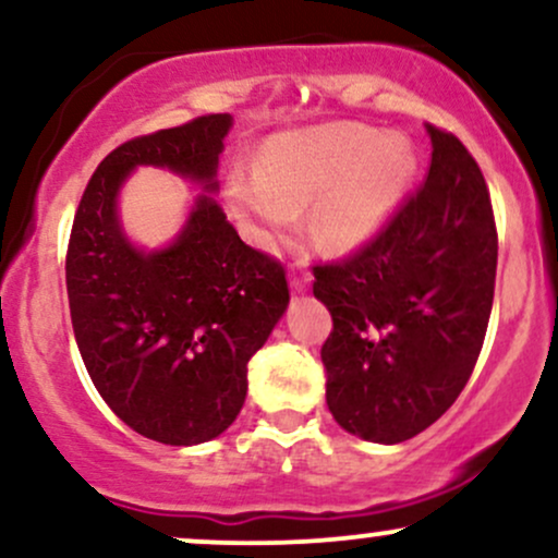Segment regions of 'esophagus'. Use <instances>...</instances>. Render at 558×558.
Here are the masks:
<instances>
[{
  "mask_svg": "<svg viewBox=\"0 0 558 558\" xmlns=\"http://www.w3.org/2000/svg\"><path fill=\"white\" fill-rule=\"evenodd\" d=\"M310 283H312V272L306 270L304 265L291 267V288H293V291H306Z\"/></svg>",
  "mask_w": 558,
  "mask_h": 558,
  "instance_id": "1",
  "label": "esophagus"
}]
</instances>
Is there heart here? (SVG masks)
<instances>
[{
  "label": "heart",
  "mask_w": 558,
  "mask_h": 558,
  "mask_svg": "<svg viewBox=\"0 0 558 558\" xmlns=\"http://www.w3.org/2000/svg\"><path fill=\"white\" fill-rule=\"evenodd\" d=\"M417 157L403 136H380L360 123H330L275 136L259 170L235 168L228 204L262 243L296 226L312 204L319 246L351 252L386 226L412 185Z\"/></svg>",
  "instance_id": "1"
}]
</instances>
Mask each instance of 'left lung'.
Wrapping results in <instances>:
<instances>
[{
    "instance_id": "left-lung-1",
    "label": "left lung",
    "mask_w": 558,
    "mask_h": 558,
    "mask_svg": "<svg viewBox=\"0 0 558 558\" xmlns=\"http://www.w3.org/2000/svg\"><path fill=\"white\" fill-rule=\"evenodd\" d=\"M425 183L356 254L317 265L325 399L338 425L401 444L459 399L483 349L498 235L483 172L453 133L427 125Z\"/></svg>"
}]
</instances>
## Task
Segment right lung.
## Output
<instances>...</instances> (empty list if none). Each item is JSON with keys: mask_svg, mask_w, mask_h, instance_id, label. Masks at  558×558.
<instances>
[{"mask_svg": "<svg viewBox=\"0 0 558 558\" xmlns=\"http://www.w3.org/2000/svg\"><path fill=\"white\" fill-rule=\"evenodd\" d=\"M230 125V114H204L120 144L70 230L65 280L83 364L107 407L157 444L196 446L233 425L248 360L288 306L283 265L246 246L209 194L157 252L133 246L120 226L118 194L138 165L217 191Z\"/></svg>", "mask_w": 558, "mask_h": 558, "instance_id": "1", "label": "right lung"}]
</instances>
